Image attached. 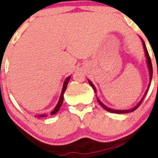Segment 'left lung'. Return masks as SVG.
<instances>
[{
    "label": "left lung",
    "instance_id": "1",
    "mask_svg": "<svg viewBox=\"0 0 158 158\" xmlns=\"http://www.w3.org/2000/svg\"><path fill=\"white\" fill-rule=\"evenodd\" d=\"M143 48H144V51H145V54H146V57H147V65H148V69H149V72H150V84H149L148 86V88H147V89L146 90L145 92V94L143 95V98L141 99V101H139L138 104H137L136 106H135V107H133V108L132 109H128V110H114V109H110L109 108V107H107V106L104 105V104H103L102 102H101V101H100L98 98H97V101H98V103H99L100 104H101V106H102V107L104 109H105L106 110H107V111H110V112H112V113H115V114H125V113H129V112H132V111H134V110H135V109H137L138 107H139V105H140L141 104H142L143 101V99L145 98L146 95H147V92H148V89H149V87H150V82H151V79H152V76H153V68H152V63H151V60H150V55H149L148 54V51H147V47H146V44L145 43H144V41L143 40ZM89 83V85H90L91 86L93 87V89H94V92H97V89H96L95 86H94V84L92 83V82H90V81H88Z\"/></svg>",
    "mask_w": 158,
    "mask_h": 158
}]
</instances>
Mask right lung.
<instances>
[{"label": "right lung", "mask_w": 158, "mask_h": 158, "mask_svg": "<svg viewBox=\"0 0 158 158\" xmlns=\"http://www.w3.org/2000/svg\"><path fill=\"white\" fill-rule=\"evenodd\" d=\"M70 78L71 76H69L68 78H66V79L64 80V84H63V88H62V91H61V96H60V98H59V101H58V103H57V104L56 105L55 108L54 109V110L53 111H51V115H53V114H56V113L58 111V110L60 109V107H61V104H62L63 103V99H64V91L66 90V88H67V86H68V83H69V80H70ZM45 114H43V115H38V117H45Z\"/></svg>", "instance_id": "1"}]
</instances>
